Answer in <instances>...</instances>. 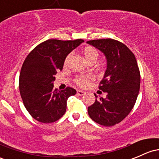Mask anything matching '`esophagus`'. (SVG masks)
I'll return each mask as SVG.
<instances>
[{"label": "esophagus", "instance_id": "34e87169", "mask_svg": "<svg viewBox=\"0 0 159 159\" xmlns=\"http://www.w3.org/2000/svg\"><path fill=\"white\" fill-rule=\"evenodd\" d=\"M77 95H80V96H83V95H86V93L83 91H82V90H77Z\"/></svg>", "mask_w": 159, "mask_h": 159}]
</instances>
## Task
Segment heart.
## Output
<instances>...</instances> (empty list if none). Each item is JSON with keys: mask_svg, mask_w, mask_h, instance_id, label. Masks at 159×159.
<instances>
[{"mask_svg": "<svg viewBox=\"0 0 159 159\" xmlns=\"http://www.w3.org/2000/svg\"><path fill=\"white\" fill-rule=\"evenodd\" d=\"M83 54L85 58L88 62H95L98 57V52L93 47H86L83 50ZM93 79L92 76H84L80 75L75 78L74 81L80 87H86L89 85L90 80Z\"/></svg>", "mask_w": 159, "mask_h": 159, "instance_id": "heart-1", "label": "heart"}]
</instances>
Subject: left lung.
I'll return each mask as SVG.
<instances>
[{
	"label": "left lung",
	"instance_id": "left-lung-1",
	"mask_svg": "<svg viewBox=\"0 0 159 159\" xmlns=\"http://www.w3.org/2000/svg\"><path fill=\"white\" fill-rule=\"evenodd\" d=\"M87 43L105 54L107 70L98 89L106 98H95L88 107L92 120L105 127L119 124L134 107L140 88V73L134 53L112 39H95ZM95 96L97 98L96 94Z\"/></svg>",
	"mask_w": 159,
	"mask_h": 159
}]
</instances>
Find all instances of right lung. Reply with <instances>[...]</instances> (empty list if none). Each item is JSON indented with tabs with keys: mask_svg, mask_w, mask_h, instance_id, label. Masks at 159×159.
Masks as SVG:
<instances>
[{
	"mask_svg": "<svg viewBox=\"0 0 159 159\" xmlns=\"http://www.w3.org/2000/svg\"><path fill=\"white\" fill-rule=\"evenodd\" d=\"M83 39H48L27 55L22 66L19 88L24 106L35 120L44 124L59 120L66 110V101L76 91L71 87L54 89V76L62 70L66 56Z\"/></svg>",
	"mask_w": 159,
	"mask_h": 159,
	"instance_id": "1",
	"label": "right lung"
}]
</instances>
